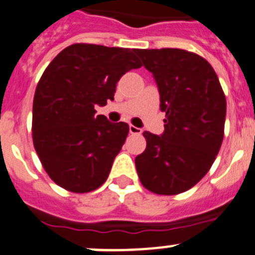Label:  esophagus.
<instances>
[{
    "instance_id": "1",
    "label": "esophagus",
    "mask_w": 255,
    "mask_h": 255,
    "mask_svg": "<svg viewBox=\"0 0 255 255\" xmlns=\"http://www.w3.org/2000/svg\"><path fill=\"white\" fill-rule=\"evenodd\" d=\"M129 131L131 132V134H141V131H143V130L139 129V128H136V126H134V125H130Z\"/></svg>"
}]
</instances>
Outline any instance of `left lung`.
Masks as SVG:
<instances>
[{
  "instance_id": "left-lung-1",
  "label": "left lung",
  "mask_w": 255,
  "mask_h": 255,
  "mask_svg": "<svg viewBox=\"0 0 255 255\" xmlns=\"http://www.w3.org/2000/svg\"><path fill=\"white\" fill-rule=\"evenodd\" d=\"M159 91L164 131H144L147 148L135 166L143 186L175 195L203 179L224 139L226 98L213 67L179 48L135 49Z\"/></svg>"
}]
</instances>
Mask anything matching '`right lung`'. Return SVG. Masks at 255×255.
I'll use <instances>...</instances> for the list:
<instances>
[{
  "label": "right lung",
  "instance_id": "obj_1",
  "mask_svg": "<svg viewBox=\"0 0 255 255\" xmlns=\"http://www.w3.org/2000/svg\"><path fill=\"white\" fill-rule=\"evenodd\" d=\"M140 66L134 49L76 43L44 70L33 101V143L61 188L88 193L107 180L129 125L96 116L94 107L114 101L121 76Z\"/></svg>",
  "mask_w": 255,
  "mask_h": 255
}]
</instances>
